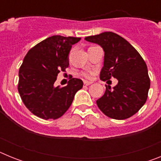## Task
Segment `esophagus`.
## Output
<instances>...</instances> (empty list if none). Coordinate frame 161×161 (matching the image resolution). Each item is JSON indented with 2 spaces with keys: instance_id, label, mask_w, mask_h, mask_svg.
Instances as JSON below:
<instances>
[{
  "instance_id": "obj_1",
  "label": "esophagus",
  "mask_w": 161,
  "mask_h": 161,
  "mask_svg": "<svg viewBox=\"0 0 161 161\" xmlns=\"http://www.w3.org/2000/svg\"><path fill=\"white\" fill-rule=\"evenodd\" d=\"M91 84H92V82L90 81H87V80H85V81H84V85H85V86H89Z\"/></svg>"
}]
</instances>
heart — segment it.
<instances>
[{"instance_id": "1", "label": "heart", "mask_w": 161, "mask_h": 161, "mask_svg": "<svg viewBox=\"0 0 161 161\" xmlns=\"http://www.w3.org/2000/svg\"><path fill=\"white\" fill-rule=\"evenodd\" d=\"M83 75H84V76H85V77L90 78L91 75H92V72H85V73H84Z\"/></svg>"}]
</instances>
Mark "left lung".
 Segmentation results:
<instances>
[{"label": "left lung", "instance_id": "1", "mask_svg": "<svg viewBox=\"0 0 161 161\" xmlns=\"http://www.w3.org/2000/svg\"><path fill=\"white\" fill-rule=\"evenodd\" d=\"M103 49L102 80L111 77L119 80L111 89L108 85L103 96L97 101L99 109L111 119L123 120L137 113L147 101L150 79L147 65L133 46L113 32H104L85 38Z\"/></svg>", "mask_w": 161, "mask_h": 161}]
</instances>
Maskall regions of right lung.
Instances as JSON below:
<instances>
[{
    "instance_id": "obj_1",
    "label": "right lung",
    "mask_w": 161,
    "mask_h": 161,
    "mask_svg": "<svg viewBox=\"0 0 161 161\" xmlns=\"http://www.w3.org/2000/svg\"><path fill=\"white\" fill-rule=\"evenodd\" d=\"M81 38L54 35L30 50L19 69L18 92L28 109L43 119L60 118L83 87L80 79L72 78L64 87L55 86L58 73L69 65L72 45Z\"/></svg>"
}]
</instances>
